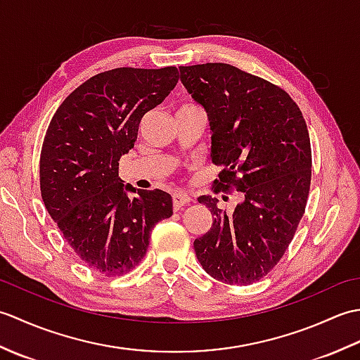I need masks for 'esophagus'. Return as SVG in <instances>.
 I'll return each instance as SVG.
<instances>
[{"mask_svg": "<svg viewBox=\"0 0 360 360\" xmlns=\"http://www.w3.org/2000/svg\"><path fill=\"white\" fill-rule=\"evenodd\" d=\"M192 202V198H190L188 195H184V193H174L173 195V207L174 210H179L181 207H184V205Z\"/></svg>", "mask_w": 360, "mask_h": 360, "instance_id": "34e87169", "label": "esophagus"}]
</instances>
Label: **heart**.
I'll return each instance as SVG.
<instances>
[{"instance_id":"heart-1","label":"heart","mask_w":360,"mask_h":360,"mask_svg":"<svg viewBox=\"0 0 360 360\" xmlns=\"http://www.w3.org/2000/svg\"><path fill=\"white\" fill-rule=\"evenodd\" d=\"M190 108H196V106H193V105H182V106H179L178 111H182V110H190Z\"/></svg>"}]
</instances>
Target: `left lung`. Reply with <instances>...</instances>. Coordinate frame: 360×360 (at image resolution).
<instances>
[{
	"label": "left lung",
	"instance_id": "obj_1",
	"mask_svg": "<svg viewBox=\"0 0 360 360\" xmlns=\"http://www.w3.org/2000/svg\"><path fill=\"white\" fill-rule=\"evenodd\" d=\"M181 82L207 112L217 190L243 201L227 215L202 195L213 224L193 248L202 269L227 285H250L280 262L307 207L311 142L286 91L226 63L181 66Z\"/></svg>",
	"mask_w": 360,
	"mask_h": 360
}]
</instances>
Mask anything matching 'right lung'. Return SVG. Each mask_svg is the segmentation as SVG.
<instances>
[{"instance_id": "obj_1", "label": "right lung", "mask_w": 360, "mask_h": 360, "mask_svg": "<svg viewBox=\"0 0 360 360\" xmlns=\"http://www.w3.org/2000/svg\"><path fill=\"white\" fill-rule=\"evenodd\" d=\"M174 66L116 68L74 89L53 114L40 155L41 198L60 232L91 269L124 275L147 252L151 229L173 215L162 190H136L119 178L145 112L178 83ZM137 193L136 198L127 193Z\"/></svg>"}]
</instances>
